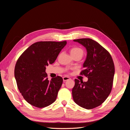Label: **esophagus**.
I'll return each instance as SVG.
<instances>
[{
	"label": "esophagus",
	"instance_id": "esophagus-1",
	"mask_svg": "<svg viewBox=\"0 0 130 130\" xmlns=\"http://www.w3.org/2000/svg\"><path fill=\"white\" fill-rule=\"evenodd\" d=\"M70 77H67V76H64V77H63V80L64 82H65V81H67V80H70Z\"/></svg>",
	"mask_w": 130,
	"mask_h": 130
}]
</instances>
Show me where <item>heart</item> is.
<instances>
[{
  "label": "heart",
  "mask_w": 130,
  "mask_h": 130,
  "mask_svg": "<svg viewBox=\"0 0 130 130\" xmlns=\"http://www.w3.org/2000/svg\"><path fill=\"white\" fill-rule=\"evenodd\" d=\"M70 54L72 56L78 55L80 56L81 57H82L84 55V50H82L81 48H79V47H73L70 51Z\"/></svg>",
  "instance_id": "obj_1"
}]
</instances>
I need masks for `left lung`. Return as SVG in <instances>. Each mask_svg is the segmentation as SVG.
Returning a JSON list of instances; mask_svg holds the SVG:
<instances>
[{"label":"left lung","mask_w":130,"mask_h":130,"mask_svg":"<svg viewBox=\"0 0 130 130\" xmlns=\"http://www.w3.org/2000/svg\"><path fill=\"white\" fill-rule=\"evenodd\" d=\"M73 41L80 43L87 50L81 75L88 78L87 82L75 79L72 95L75 103L89 109L103 104L111 92L115 65L111 55L97 42L90 38Z\"/></svg>","instance_id":"8db88e82"}]
</instances>
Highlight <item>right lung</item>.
<instances>
[{"instance_id":"right-lung-1","label":"right lung","mask_w":130,"mask_h":130,"mask_svg":"<svg viewBox=\"0 0 130 130\" xmlns=\"http://www.w3.org/2000/svg\"><path fill=\"white\" fill-rule=\"evenodd\" d=\"M66 44V41L35 43L18 58L15 79L19 92L30 105L42 108L56 100L63 79L57 76L49 81L46 66L53 63Z\"/></svg>"}]
</instances>
